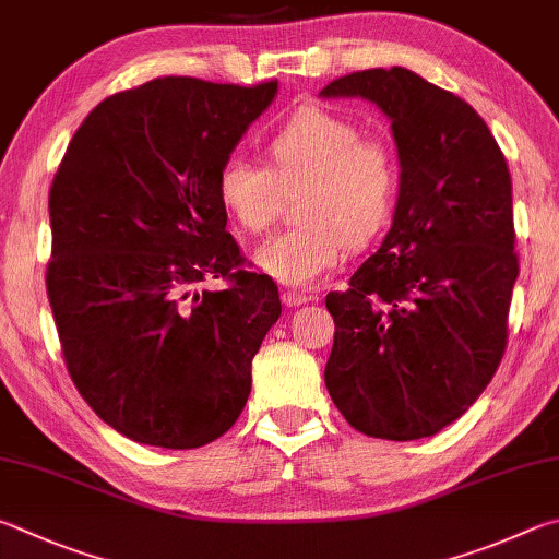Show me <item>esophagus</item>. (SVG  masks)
I'll return each instance as SVG.
<instances>
[{
	"label": "esophagus",
	"instance_id": "esophagus-1",
	"mask_svg": "<svg viewBox=\"0 0 559 559\" xmlns=\"http://www.w3.org/2000/svg\"><path fill=\"white\" fill-rule=\"evenodd\" d=\"M314 297L307 295V292H297V289H287L285 295H282V301H285L287 307H301L307 305V301H311Z\"/></svg>",
	"mask_w": 559,
	"mask_h": 559
}]
</instances>
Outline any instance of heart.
<instances>
[{"mask_svg":"<svg viewBox=\"0 0 559 559\" xmlns=\"http://www.w3.org/2000/svg\"><path fill=\"white\" fill-rule=\"evenodd\" d=\"M267 156L270 166L225 156L218 199L242 230L264 233L282 191L307 183L297 211L305 223L264 242L254 262L282 285L311 287L344 262L348 242H366L388 223L400 189L397 159L383 140L314 105L299 107L270 134Z\"/></svg>","mask_w":559,"mask_h":559,"instance_id":"heart-1","label":"heart"}]
</instances>
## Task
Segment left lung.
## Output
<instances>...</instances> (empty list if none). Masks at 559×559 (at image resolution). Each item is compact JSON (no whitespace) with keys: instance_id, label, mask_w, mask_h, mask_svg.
<instances>
[{"instance_id":"left-lung-1","label":"left lung","mask_w":559,"mask_h":559,"mask_svg":"<svg viewBox=\"0 0 559 559\" xmlns=\"http://www.w3.org/2000/svg\"><path fill=\"white\" fill-rule=\"evenodd\" d=\"M321 95L376 103L400 156L393 228L348 289L326 295V390L368 437H432L476 403L508 344L511 171L481 115L407 68L336 78Z\"/></svg>"}]
</instances>
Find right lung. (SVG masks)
I'll use <instances>...</instances> for the list:
<instances>
[{
    "mask_svg": "<svg viewBox=\"0 0 559 559\" xmlns=\"http://www.w3.org/2000/svg\"><path fill=\"white\" fill-rule=\"evenodd\" d=\"M274 95L277 81L154 78L93 107L53 176L46 292L66 368L132 442L203 447L248 403L282 305L245 270L215 181ZM205 278L229 285L191 296Z\"/></svg>",
    "mask_w": 559,
    "mask_h": 559,
    "instance_id": "right-lung-1",
    "label": "right lung"
}]
</instances>
